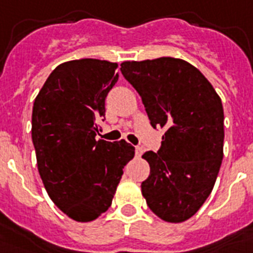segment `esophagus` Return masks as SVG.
<instances>
[{
	"label": "esophagus",
	"mask_w": 253,
	"mask_h": 253,
	"mask_svg": "<svg viewBox=\"0 0 253 253\" xmlns=\"http://www.w3.org/2000/svg\"><path fill=\"white\" fill-rule=\"evenodd\" d=\"M143 154V148L140 147V146H135V155L136 157H140Z\"/></svg>",
	"instance_id": "34e87169"
}]
</instances>
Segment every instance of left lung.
Listing matches in <instances>:
<instances>
[{"mask_svg":"<svg viewBox=\"0 0 253 253\" xmlns=\"http://www.w3.org/2000/svg\"><path fill=\"white\" fill-rule=\"evenodd\" d=\"M121 71L142 98L151 126L166 130L158 152H144L150 175L142 194L163 220H187L210 196L220 169L221 99L195 66L178 58L127 61Z\"/></svg>","mask_w":253,"mask_h":253,"instance_id":"8db88e82","label":"left lung"}]
</instances>
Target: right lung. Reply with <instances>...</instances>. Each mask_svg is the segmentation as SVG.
Returning <instances> with one entry per match:
<instances>
[{"label":"right lung","mask_w":253,"mask_h":253,"mask_svg":"<svg viewBox=\"0 0 253 253\" xmlns=\"http://www.w3.org/2000/svg\"><path fill=\"white\" fill-rule=\"evenodd\" d=\"M118 63L84 58L61 63L38 92L32 114L37 166L50 199L67 216L91 221L109 210L135 148L96 139ZM103 121V119H102Z\"/></svg>","instance_id":"add662e5"}]
</instances>
